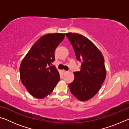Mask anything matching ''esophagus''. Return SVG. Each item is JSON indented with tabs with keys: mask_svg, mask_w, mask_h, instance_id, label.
Segmentation results:
<instances>
[{
	"mask_svg": "<svg viewBox=\"0 0 129 129\" xmlns=\"http://www.w3.org/2000/svg\"><path fill=\"white\" fill-rule=\"evenodd\" d=\"M62 73H64V74H65V73H67L68 72L67 71H65V70H62Z\"/></svg>",
	"mask_w": 129,
	"mask_h": 129,
	"instance_id": "esophagus-1",
	"label": "esophagus"
}]
</instances>
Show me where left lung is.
<instances>
[{
	"label": "left lung",
	"mask_w": 129,
	"mask_h": 129,
	"mask_svg": "<svg viewBox=\"0 0 129 129\" xmlns=\"http://www.w3.org/2000/svg\"><path fill=\"white\" fill-rule=\"evenodd\" d=\"M77 60L81 62L80 71L74 72L75 79L69 84L72 94L80 101L90 100L99 91L106 78L104 56L97 47L80 34L67 33Z\"/></svg>",
	"instance_id": "1"
}]
</instances>
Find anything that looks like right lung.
<instances>
[{
    "label": "right lung",
    "instance_id": "obj_1",
    "mask_svg": "<svg viewBox=\"0 0 129 129\" xmlns=\"http://www.w3.org/2000/svg\"><path fill=\"white\" fill-rule=\"evenodd\" d=\"M65 34H49L34 44L21 62L20 79L28 92L37 99H44L53 91L60 81L59 73L52 65L54 51Z\"/></svg>",
    "mask_w": 129,
    "mask_h": 129
}]
</instances>
